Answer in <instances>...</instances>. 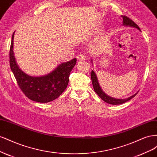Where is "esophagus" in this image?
Listing matches in <instances>:
<instances>
[{
    "label": "esophagus",
    "instance_id": "esophagus-1",
    "mask_svg": "<svg viewBox=\"0 0 157 157\" xmlns=\"http://www.w3.org/2000/svg\"><path fill=\"white\" fill-rule=\"evenodd\" d=\"M77 59H78L79 61H84V60H86V57H85L84 55H83V54H79V55H78V56H77Z\"/></svg>",
    "mask_w": 157,
    "mask_h": 157
}]
</instances>
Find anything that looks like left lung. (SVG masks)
Segmentation results:
<instances>
[{
    "label": "left lung",
    "instance_id": "1",
    "mask_svg": "<svg viewBox=\"0 0 157 157\" xmlns=\"http://www.w3.org/2000/svg\"><path fill=\"white\" fill-rule=\"evenodd\" d=\"M121 17L122 18V20H123V21H122L123 25L126 26V27L129 26L131 27H134V28H136V29H137L138 30L141 31L138 25L136 24V23L132 20H131L129 17H128L126 16H121ZM90 61H91L92 63H93L92 62L93 60L92 59ZM91 79H92V82L93 84L94 90L95 92H96L98 95V96L100 97V98L102 99V100H103L104 101L107 103L111 104V105H120V104L124 103L130 100L132 98L135 97L136 95L137 94V92H137L135 94L132 95V96L128 97V98H126V99L114 98H112L111 96H108L107 94H106L103 91V90L101 89L100 85H99V84L97 75L94 70H92L91 72Z\"/></svg>",
    "mask_w": 157,
    "mask_h": 157
}]
</instances>
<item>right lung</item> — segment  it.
<instances>
[{"mask_svg": "<svg viewBox=\"0 0 157 157\" xmlns=\"http://www.w3.org/2000/svg\"><path fill=\"white\" fill-rule=\"evenodd\" d=\"M13 32L10 50V68L21 91L32 101L48 103L58 98L63 92L69 83V77L77 63L74 58L61 63L50 73L42 76H31L19 67L13 54Z\"/></svg>", "mask_w": 157, "mask_h": 157, "instance_id": "right-lung-1", "label": "right lung"}]
</instances>
